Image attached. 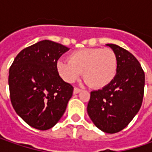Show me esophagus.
Instances as JSON below:
<instances>
[{
    "label": "esophagus",
    "mask_w": 152,
    "mask_h": 152,
    "mask_svg": "<svg viewBox=\"0 0 152 152\" xmlns=\"http://www.w3.org/2000/svg\"><path fill=\"white\" fill-rule=\"evenodd\" d=\"M80 91H81V90H80V89H79V88H74V89H73V94H74V95H76V94H79Z\"/></svg>",
    "instance_id": "obj_1"
}]
</instances>
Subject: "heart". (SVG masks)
Wrapping results in <instances>:
<instances>
[{
	"instance_id": "heart-1",
	"label": "heart",
	"mask_w": 152,
	"mask_h": 152,
	"mask_svg": "<svg viewBox=\"0 0 152 152\" xmlns=\"http://www.w3.org/2000/svg\"><path fill=\"white\" fill-rule=\"evenodd\" d=\"M56 69L62 79L73 83L83 73L84 79L92 88L102 89L112 83L118 69L117 56L109 48H86L69 56V61L59 59Z\"/></svg>"
}]
</instances>
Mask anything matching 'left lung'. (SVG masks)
Listing matches in <instances>:
<instances>
[{
    "instance_id": "left-lung-1",
    "label": "left lung",
    "mask_w": 152,
    "mask_h": 152,
    "mask_svg": "<svg viewBox=\"0 0 152 152\" xmlns=\"http://www.w3.org/2000/svg\"><path fill=\"white\" fill-rule=\"evenodd\" d=\"M106 45L117 56V73L110 85L91 91L87 112L99 129L114 134L124 129L141 107L145 73L130 52L117 45Z\"/></svg>"
}]
</instances>
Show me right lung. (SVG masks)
I'll return each instance as SVG.
<instances>
[{"instance_id":"add662e5","label":"right lung","mask_w":152,"mask_h":152,"mask_svg":"<svg viewBox=\"0 0 152 152\" xmlns=\"http://www.w3.org/2000/svg\"><path fill=\"white\" fill-rule=\"evenodd\" d=\"M69 50L51 40H41L18 54L9 70L10 98L15 112L29 126L47 130L60 120L73 88L64 82L56 62Z\"/></svg>"}]
</instances>
